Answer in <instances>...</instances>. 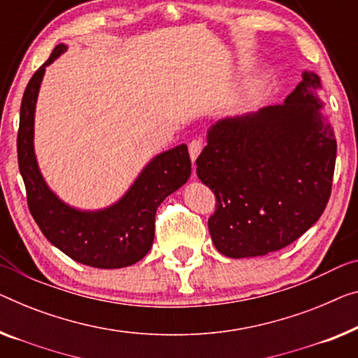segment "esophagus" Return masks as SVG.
Instances as JSON below:
<instances>
[{
  "label": "esophagus",
  "mask_w": 358,
  "mask_h": 358,
  "mask_svg": "<svg viewBox=\"0 0 358 358\" xmlns=\"http://www.w3.org/2000/svg\"><path fill=\"white\" fill-rule=\"evenodd\" d=\"M202 148H204V143H202V140H199V138H197V140H193L189 143V146H188V151H189V157H191V161H196L197 159V156H199L201 154V151H202Z\"/></svg>",
  "instance_id": "1"
}]
</instances>
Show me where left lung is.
<instances>
[{
  "label": "left lung",
  "mask_w": 358,
  "mask_h": 358,
  "mask_svg": "<svg viewBox=\"0 0 358 358\" xmlns=\"http://www.w3.org/2000/svg\"><path fill=\"white\" fill-rule=\"evenodd\" d=\"M317 73L282 104L227 117L207 130L196 173L217 197L213 246L227 257H257L289 246L331 196L336 138L323 114Z\"/></svg>",
  "instance_id": "left-lung-1"
}]
</instances>
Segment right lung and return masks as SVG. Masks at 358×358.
<instances>
[{
    "mask_svg": "<svg viewBox=\"0 0 358 358\" xmlns=\"http://www.w3.org/2000/svg\"><path fill=\"white\" fill-rule=\"evenodd\" d=\"M66 45H57L50 59L27 85L17 133V159L31 217L48 241L78 264L94 268H122L136 264L154 241L156 210L165 197L181 188L191 175L188 146L180 145L151 159L127 193L99 210L69 206L46 185L35 156V108L46 67Z\"/></svg>",
    "mask_w": 358,
    "mask_h": 358,
    "instance_id": "add662e5",
    "label": "right lung"
}]
</instances>
